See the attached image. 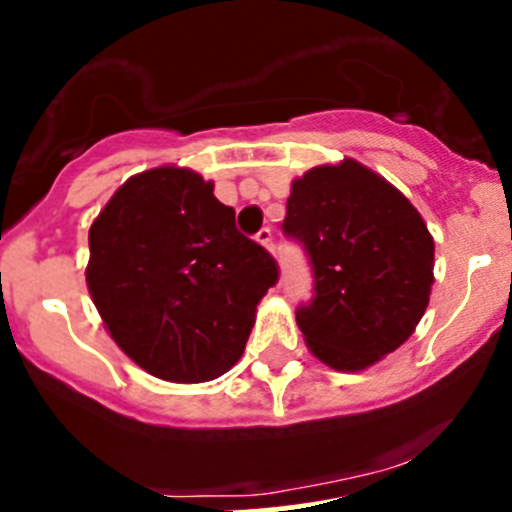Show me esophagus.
Wrapping results in <instances>:
<instances>
[{"label": "esophagus", "mask_w": 512, "mask_h": 512, "mask_svg": "<svg viewBox=\"0 0 512 512\" xmlns=\"http://www.w3.org/2000/svg\"><path fill=\"white\" fill-rule=\"evenodd\" d=\"M255 240L260 242V245L265 247V250H270V252L275 250V242H272V230H270V227H262V230L255 235Z\"/></svg>", "instance_id": "1"}]
</instances>
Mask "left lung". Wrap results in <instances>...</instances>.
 <instances>
[{
	"label": "left lung",
	"instance_id": "left-lung-1",
	"mask_svg": "<svg viewBox=\"0 0 512 512\" xmlns=\"http://www.w3.org/2000/svg\"><path fill=\"white\" fill-rule=\"evenodd\" d=\"M282 230L310 257L315 295L297 307V325L317 360L365 370L413 335L430 302L435 242L385 177L347 157L312 167L292 182Z\"/></svg>",
	"mask_w": 512,
	"mask_h": 512
}]
</instances>
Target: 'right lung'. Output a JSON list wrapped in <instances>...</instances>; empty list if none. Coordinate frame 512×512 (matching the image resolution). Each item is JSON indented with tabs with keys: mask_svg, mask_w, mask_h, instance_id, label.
Listing matches in <instances>:
<instances>
[{
	"mask_svg": "<svg viewBox=\"0 0 512 512\" xmlns=\"http://www.w3.org/2000/svg\"><path fill=\"white\" fill-rule=\"evenodd\" d=\"M212 190L185 167H155L124 182L89 227L92 302L124 355L160 380L230 370L280 275Z\"/></svg>",
	"mask_w": 512,
	"mask_h": 512,
	"instance_id": "add662e5",
	"label": "right lung"
}]
</instances>
